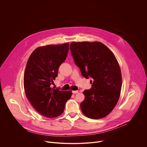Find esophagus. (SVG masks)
Listing matches in <instances>:
<instances>
[{
  "mask_svg": "<svg viewBox=\"0 0 147 147\" xmlns=\"http://www.w3.org/2000/svg\"><path fill=\"white\" fill-rule=\"evenodd\" d=\"M78 90H72V93L73 94H76V93H78Z\"/></svg>",
  "mask_w": 147,
  "mask_h": 147,
  "instance_id": "34e87169",
  "label": "esophagus"
}]
</instances>
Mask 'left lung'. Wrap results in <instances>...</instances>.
Returning <instances> with one entry per match:
<instances>
[{
	"instance_id": "obj_1",
	"label": "left lung",
	"mask_w": 147,
	"mask_h": 147,
	"mask_svg": "<svg viewBox=\"0 0 147 147\" xmlns=\"http://www.w3.org/2000/svg\"><path fill=\"white\" fill-rule=\"evenodd\" d=\"M70 50L83 76L92 79L91 88L83 92L81 110L89 118H102L110 113L119 98L122 82L118 62L101 42H71Z\"/></svg>"
}]
</instances>
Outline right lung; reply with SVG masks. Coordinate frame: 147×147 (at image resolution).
<instances>
[{
  "label": "right lung",
  "mask_w": 147,
  "mask_h": 147,
  "mask_svg": "<svg viewBox=\"0 0 147 147\" xmlns=\"http://www.w3.org/2000/svg\"><path fill=\"white\" fill-rule=\"evenodd\" d=\"M68 50L69 43L39 47L26 63L24 76L26 96L37 111L47 118L62 114L72 95L71 90L62 91L50 86L58 76V68Z\"/></svg>",
  "instance_id": "add662e5"
}]
</instances>
